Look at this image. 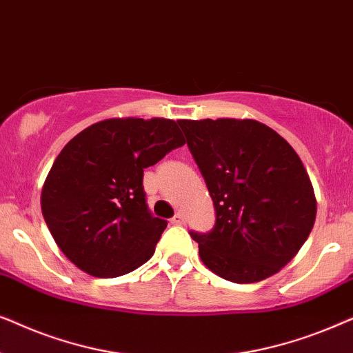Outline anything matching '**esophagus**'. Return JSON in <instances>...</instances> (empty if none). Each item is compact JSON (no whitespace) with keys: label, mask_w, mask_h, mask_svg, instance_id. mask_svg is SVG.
Here are the masks:
<instances>
[{"label":"esophagus","mask_w":353,"mask_h":353,"mask_svg":"<svg viewBox=\"0 0 353 353\" xmlns=\"http://www.w3.org/2000/svg\"><path fill=\"white\" fill-rule=\"evenodd\" d=\"M172 225H185V216H183L181 214H176L173 219L170 220Z\"/></svg>","instance_id":"obj_1"}]
</instances>
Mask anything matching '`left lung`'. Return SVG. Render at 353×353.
Here are the masks:
<instances>
[{"mask_svg": "<svg viewBox=\"0 0 353 353\" xmlns=\"http://www.w3.org/2000/svg\"><path fill=\"white\" fill-rule=\"evenodd\" d=\"M215 207L209 233H194L202 263L233 283L278 273L305 243L316 199L301 157L257 120H178Z\"/></svg>", "mask_w": 353, "mask_h": 353, "instance_id": "left-lung-1", "label": "left lung"}]
</instances>
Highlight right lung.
Wrapping results in <instances>:
<instances>
[{
    "instance_id": "obj_1",
    "label": "right lung",
    "mask_w": 353,
    "mask_h": 353,
    "mask_svg": "<svg viewBox=\"0 0 353 353\" xmlns=\"http://www.w3.org/2000/svg\"><path fill=\"white\" fill-rule=\"evenodd\" d=\"M185 143L175 120L128 117L93 123L65 144L43 185L41 212L75 267L115 278L152 257L167 221L148 209L143 172Z\"/></svg>"
}]
</instances>
